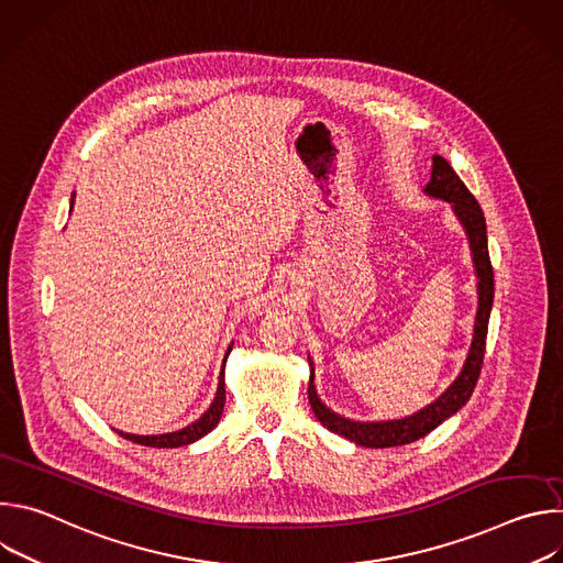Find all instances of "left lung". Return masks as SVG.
<instances>
[{
    "instance_id": "left-lung-1",
    "label": "left lung",
    "mask_w": 563,
    "mask_h": 563,
    "mask_svg": "<svg viewBox=\"0 0 563 563\" xmlns=\"http://www.w3.org/2000/svg\"><path fill=\"white\" fill-rule=\"evenodd\" d=\"M423 191L430 198L450 202L454 216L459 218L467 235L474 276H476V296H478L472 343L461 372L439 394V398H434L430 406H426L423 410L410 417L391 419V421H352L330 410L323 400L318 398V391L313 385V363L309 358L307 394H309V406L316 419L330 432L345 437L352 443L363 448H394V445H406L417 439H423L428 432H432L437 426H441L445 419L456 415L467 404V398L472 396L474 385L478 380L481 365H484L488 320H490V309L495 300V274H493L490 254H488V233H486L484 211H481L476 198L467 191L463 180L456 176V172L450 167L448 159L441 155H432V176Z\"/></svg>"
}]
</instances>
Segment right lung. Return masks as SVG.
I'll list each match as a JSON object with an SVG mask.
<instances>
[{"label":"right lung","instance_id":"obj_1","mask_svg":"<svg viewBox=\"0 0 563 563\" xmlns=\"http://www.w3.org/2000/svg\"><path fill=\"white\" fill-rule=\"evenodd\" d=\"M73 198L75 194L70 196V209H73ZM233 343L229 345L227 354H224V361H222V369H220V378H218V389H216V396L211 400L209 410L194 423H189L187 428L183 430H176V432H167V434H148V437H142V434H129V432H120V437H124L126 441H133L137 445H146V448H180V445H189L202 437H207L220 421L222 417V410H224V363H227V356L231 352Z\"/></svg>","mask_w":563,"mask_h":563}]
</instances>
